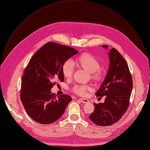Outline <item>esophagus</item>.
I'll return each mask as SVG.
<instances>
[{
  "label": "esophagus",
  "mask_w": 150,
  "mask_h": 150,
  "mask_svg": "<svg viewBox=\"0 0 150 150\" xmlns=\"http://www.w3.org/2000/svg\"><path fill=\"white\" fill-rule=\"evenodd\" d=\"M79 101L82 103L83 104H86V103H88L89 101L88 99H85V98H80L79 99Z\"/></svg>",
  "instance_id": "1"
}]
</instances>
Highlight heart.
Here are the masks:
<instances>
[{"label":"heart","mask_w":150,"mask_h":150,"mask_svg":"<svg viewBox=\"0 0 150 150\" xmlns=\"http://www.w3.org/2000/svg\"><path fill=\"white\" fill-rule=\"evenodd\" d=\"M82 68L91 73V78L95 82H100L104 78L103 71L100 69L101 64L97 59L92 55L85 53L76 58L72 62L66 61L62 68L63 75L66 78H71L73 75L74 67ZM90 89V86L87 85H76L72 88V91L81 96H83Z\"/></svg>","instance_id":"obj_1"}]
</instances>
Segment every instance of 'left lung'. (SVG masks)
I'll return each instance as SVG.
<instances>
[{
  "mask_svg": "<svg viewBox=\"0 0 150 150\" xmlns=\"http://www.w3.org/2000/svg\"><path fill=\"white\" fill-rule=\"evenodd\" d=\"M105 49L107 45H103ZM110 65L107 76L95 95L105 96L104 103L95 104L89 118L96 125L109 126L118 122L127 111L133 86L128 64L115 48L109 53Z\"/></svg>",
  "mask_w": 150,
  "mask_h": 150,
  "instance_id": "1",
  "label": "left lung"
}]
</instances>
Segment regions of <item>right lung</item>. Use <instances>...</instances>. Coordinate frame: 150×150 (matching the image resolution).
<instances>
[{
  "label": "right lung",
  "instance_id": "add662e5",
  "mask_svg": "<svg viewBox=\"0 0 150 150\" xmlns=\"http://www.w3.org/2000/svg\"><path fill=\"white\" fill-rule=\"evenodd\" d=\"M78 51L73 47L49 42L30 59L22 76L21 99L35 121L44 125L54 123L64 114L72 98L57 96L51 88L64 81V64Z\"/></svg>",
  "mask_w": 150,
  "mask_h": 150
}]
</instances>
